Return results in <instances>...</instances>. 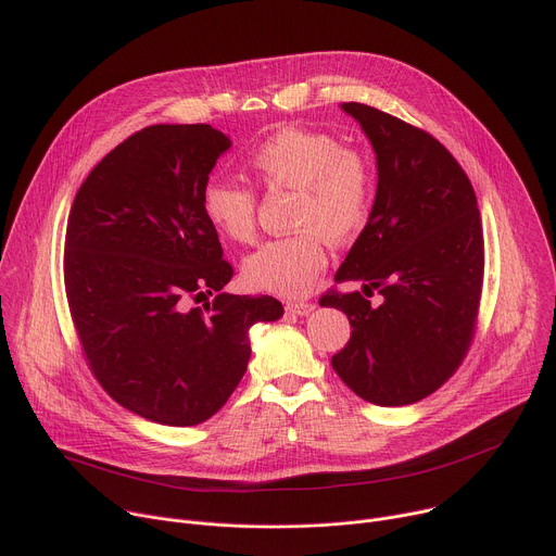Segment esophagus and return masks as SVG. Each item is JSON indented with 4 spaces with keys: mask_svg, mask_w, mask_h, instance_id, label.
<instances>
[{
    "mask_svg": "<svg viewBox=\"0 0 556 556\" xmlns=\"http://www.w3.org/2000/svg\"><path fill=\"white\" fill-rule=\"evenodd\" d=\"M314 307L316 305L309 303V301H290V303H286V309L296 314V316H307L309 312H314Z\"/></svg>",
    "mask_w": 556,
    "mask_h": 556,
    "instance_id": "34e87169",
    "label": "esophagus"
}]
</instances>
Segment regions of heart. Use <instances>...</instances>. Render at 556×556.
I'll list each match as a JSON object with an SVG mask.
<instances>
[{
    "mask_svg": "<svg viewBox=\"0 0 556 556\" xmlns=\"http://www.w3.org/2000/svg\"><path fill=\"white\" fill-rule=\"evenodd\" d=\"M249 167L266 185L299 191L294 224L303 230L262 244L244 264L247 279L260 290L299 296L328 264L324 235L345 242L365 226L374 195L369 169L334 136L309 129L275 134ZM255 193L237 182L211 180L202 191L204 217L237 244L255 240Z\"/></svg>",
    "mask_w": 556,
    "mask_h": 556,
    "instance_id": "b5f03b06",
    "label": "heart"
}]
</instances>
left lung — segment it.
Wrapping results in <instances>:
<instances>
[{
    "instance_id": "8db88e82",
    "label": "left lung",
    "mask_w": 556,
    "mask_h": 556,
    "mask_svg": "<svg viewBox=\"0 0 556 556\" xmlns=\"http://www.w3.org/2000/svg\"><path fill=\"white\" fill-rule=\"evenodd\" d=\"M376 153V198L321 305L348 314L332 356L341 380L380 407L414 405L459 367L478 319L484 235L478 198L455 157L427 131L363 103H343ZM378 291L383 301L366 299Z\"/></svg>"
}]
</instances>
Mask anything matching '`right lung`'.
Returning <instances> with one entry per match:
<instances>
[{
	"label": "right lung",
	"instance_id": "1",
	"mask_svg": "<svg viewBox=\"0 0 556 556\" xmlns=\"http://www.w3.org/2000/svg\"><path fill=\"white\" fill-rule=\"evenodd\" d=\"M228 149L204 123L144 127L90 172L67 217L65 294L88 365L118 405L157 425L217 414L247 374L251 328L283 314L273 296L222 292L232 268L202 191Z\"/></svg>",
	"mask_w": 556,
	"mask_h": 556
}]
</instances>
